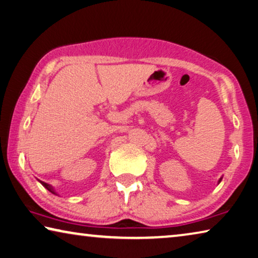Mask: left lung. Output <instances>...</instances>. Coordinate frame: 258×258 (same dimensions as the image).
Returning <instances> with one entry per match:
<instances>
[{
  "mask_svg": "<svg viewBox=\"0 0 258 258\" xmlns=\"http://www.w3.org/2000/svg\"><path fill=\"white\" fill-rule=\"evenodd\" d=\"M222 179H223V177H222V178H220V179H219V180H218V183H219V182H220V181H222Z\"/></svg>",
  "mask_w": 258,
  "mask_h": 258,
  "instance_id": "1",
  "label": "left lung"
}]
</instances>
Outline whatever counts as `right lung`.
Segmentation results:
<instances>
[{"label": "right lung", "mask_w": 258, "mask_h": 258, "mask_svg": "<svg viewBox=\"0 0 258 258\" xmlns=\"http://www.w3.org/2000/svg\"><path fill=\"white\" fill-rule=\"evenodd\" d=\"M41 182V185H42L44 188H47V189L50 191V193H52V194H55V195H57V193L55 191V189H54V187L52 186H50V185H48V183H46V182H43V181H40Z\"/></svg>", "instance_id": "right-lung-1"}]
</instances>
